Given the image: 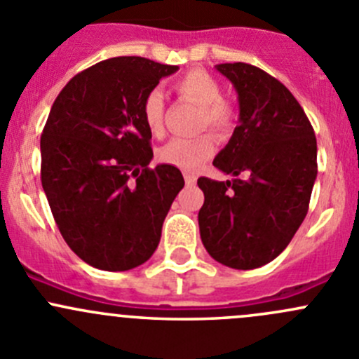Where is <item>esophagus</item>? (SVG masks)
Here are the masks:
<instances>
[{
    "label": "esophagus",
    "mask_w": 359,
    "mask_h": 359,
    "mask_svg": "<svg viewBox=\"0 0 359 359\" xmlns=\"http://www.w3.org/2000/svg\"><path fill=\"white\" fill-rule=\"evenodd\" d=\"M184 179H186L187 186H194V184H196V177H194L193 173H186V175H184Z\"/></svg>",
    "instance_id": "esophagus-1"
}]
</instances>
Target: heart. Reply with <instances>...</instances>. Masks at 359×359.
Returning a JSON list of instances; mask_svg holds the SVG:
<instances>
[{
    "instance_id": "1",
    "label": "heart",
    "mask_w": 359,
    "mask_h": 359,
    "mask_svg": "<svg viewBox=\"0 0 359 359\" xmlns=\"http://www.w3.org/2000/svg\"><path fill=\"white\" fill-rule=\"evenodd\" d=\"M184 100L196 104L201 114L198 128H208L217 137H226L234 125V109L222 99L219 81L201 69H193L180 76L173 85ZM142 118L153 135H163L165 130V100L158 90L147 93L142 100ZM215 142L208 133L191 139H173L158 151V159L184 172H194L213 154Z\"/></svg>"
}]
</instances>
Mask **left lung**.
Masks as SVG:
<instances>
[{"label":"left lung","mask_w":359,"mask_h":359,"mask_svg":"<svg viewBox=\"0 0 359 359\" xmlns=\"http://www.w3.org/2000/svg\"><path fill=\"white\" fill-rule=\"evenodd\" d=\"M236 88L240 125L213 166L233 180L200 177L198 222L206 252L233 269L276 259L306 219L318 175L314 130L290 90L262 69L219 64Z\"/></svg>","instance_id":"8db88e82"}]
</instances>
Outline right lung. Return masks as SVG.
Segmentation results:
<instances>
[{"label":"right lung","instance_id":"add662e5","mask_svg":"<svg viewBox=\"0 0 359 359\" xmlns=\"http://www.w3.org/2000/svg\"><path fill=\"white\" fill-rule=\"evenodd\" d=\"M177 66L114 57L78 72L57 95L41 133V184L69 248L102 271L151 259L184 187L172 165L149 168L142 100Z\"/></svg>","mask_w":359,"mask_h":359}]
</instances>
